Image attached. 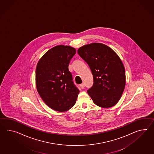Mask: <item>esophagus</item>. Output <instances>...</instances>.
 Returning a JSON list of instances; mask_svg holds the SVG:
<instances>
[{
    "instance_id": "obj_1",
    "label": "esophagus",
    "mask_w": 154,
    "mask_h": 154,
    "mask_svg": "<svg viewBox=\"0 0 154 154\" xmlns=\"http://www.w3.org/2000/svg\"><path fill=\"white\" fill-rule=\"evenodd\" d=\"M80 87H81V88L83 89V88H85V84H84V83H82V84H81V85H80Z\"/></svg>"
}]
</instances>
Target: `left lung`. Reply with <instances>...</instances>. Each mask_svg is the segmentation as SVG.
Segmentation results:
<instances>
[{"mask_svg":"<svg viewBox=\"0 0 154 154\" xmlns=\"http://www.w3.org/2000/svg\"><path fill=\"white\" fill-rule=\"evenodd\" d=\"M89 66L93 85L87 93L98 106H114L120 99L126 79L125 68L119 57L106 45L93 43L84 45L77 51Z\"/></svg>","mask_w":154,"mask_h":154,"instance_id":"obj_1","label":"left lung"}]
</instances>
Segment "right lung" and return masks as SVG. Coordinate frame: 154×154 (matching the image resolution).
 <instances>
[{
  "mask_svg": "<svg viewBox=\"0 0 154 154\" xmlns=\"http://www.w3.org/2000/svg\"><path fill=\"white\" fill-rule=\"evenodd\" d=\"M75 48L58 45L49 50L38 61L36 86L39 95L52 109L65 112L75 105L79 91L72 81L69 65Z\"/></svg>",
  "mask_w": 154,
  "mask_h": 154,
  "instance_id": "right-lung-1",
  "label": "right lung"
}]
</instances>
